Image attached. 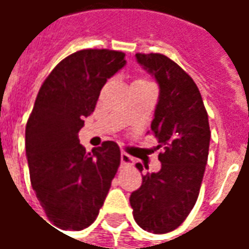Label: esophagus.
Masks as SVG:
<instances>
[{"label":"esophagus","mask_w":249,"mask_h":249,"mask_svg":"<svg viewBox=\"0 0 249 249\" xmlns=\"http://www.w3.org/2000/svg\"><path fill=\"white\" fill-rule=\"evenodd\" d=\"M121 164H123V165H132V164H133V159H132L128 153L123 152V153H121Z\"/></svg>","instance_id":"esophagus-1"}]
</instances>
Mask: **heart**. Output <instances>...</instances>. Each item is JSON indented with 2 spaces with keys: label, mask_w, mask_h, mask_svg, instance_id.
<instances>
[{
  "label": "heart",
  "mask_w": 249,
  "mask_h": 249,
  "mask_svg": "<svg viewBox=\"0 0 249 249\" xmlns=\"http://www.w3.org/2000/svg\"><path fill=\"white\" fill-rule=\"evenodd\" d=\"M139 81H141V80H139Z\"/></svg>",
  "instance_id": "b5f03b06"
}]
</instances>
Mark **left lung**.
I'll list each match as a JSON object with an SVG mask.
<instances>
[{"mask_svg": "<svg viewBox=\"0 0 249 249\" xmlns=\"http://www.w3.org/2000/svg\"><path fill=\"white\" fill-rule=\"evenodd\" d=\"M136 58L160 88L151 128L161 149V169L145 173L129 201L142 230L167 233L181 225L198 197L208 161V114L197 85L176 62L159 53ZM136 167L142 171L140 162Z\"/></svg>", "mask_w": 249, "mask_h": 249, "instance_id": "8db88e82", "label": "left lung"}]
</instances>
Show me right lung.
<instances>
[{"instance_id": "obj_1", "label": "right lung", "mask_w": 249, "mask_h": 249, "mask_svg": "<svg viewBox=\"0 0 249 249\" xmlns=\"http://www.w3.org/2000/svg\"><path fill=\"white\" fill-rule=\"evenodd\" d=\"M125 64L123 52L78 51L57 64L37 94L25 129L30 183L58 228L81 231L92 224L119 169L114 141L87 153L77 135L105 82Z\"/></svg>"}]
</instances>
